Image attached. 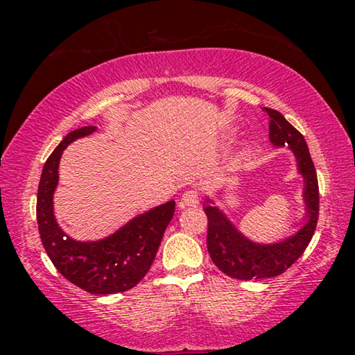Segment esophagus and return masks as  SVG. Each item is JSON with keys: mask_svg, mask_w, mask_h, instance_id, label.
Segmentation results:
<instances>
[{"mask_svg": "<svg viewBox=\"0 0 355 355\" xmlns=\"http://www.w3.org/2000/svg\"><path fill=\"white\" fill-rule=\"evenodd\" d=\"M200 202V194L197 191H184L180 200V208H188V207H197Z\"/></svg>", "mask_w": 355, "mask_h": 355, "instance_id": "obj_1", "label": "esophagus"}]
</instances>
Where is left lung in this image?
Here are the masks:
<instances>
[{"label":"left lung","mask_w":355,"mask_h":355,"mask_svg":"<svg viewBox=\"0 0 355 355\" xmlns=\"http://www.w3.org/2000/svg\"><path fill=\"white\" fill-rule=\"evenodd\" d=\"M269 116V139L277 147L290 146L296 155L299 172L305 178L304 199L309 222L299 233L279 244H255L244 238L218 208L205 205L208 216L207 245L213 263L228 277L238 280L268 279L284 274L304 254L313 238L320 216V189L316 169L304 136L271 107H263Z\"/></svg>","instance_id":"1"}]
</instances>
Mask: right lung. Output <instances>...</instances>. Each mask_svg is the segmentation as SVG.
<instances>
[{
    "label": "right lung",
    "instance_id": "obj_1",
    "mask_svg": "<svg viewBox=\"0 0 355 355\" xmlns=\"http://www.w3.org/2000/svg\"><path fill=\"white\" fill-rule=\"evenodd\" d=\"M94 131L95 127L71 131L48 156L39 182L35 211L42 244L61 275L91 294H116L136 286L148 272L166 227L173 218L175 202L137 216L101 241L80 243L65 235L53 214L59 159L70 142Z\"/></svg>",
    "mask_w": 355,
    "mask_h": 355
}]
</instances>
